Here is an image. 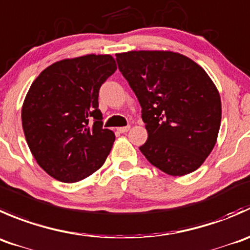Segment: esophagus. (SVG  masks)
<instances>
[{"mask_svg":"<svg viewBox=\"0 0 250 250\" xmlns=\"http://www.w3.org/2000/svg\"><path fill=\"white\" fill-rule=\"evenodd\" d=\"M130 130V126H124V127H119L118 128V132H120V133H125V132H127V131Z\"/></svg>","mask_w":250,"mask_h":250,"instance_id":"34e87169","label":"esophagus"}]
</instances>
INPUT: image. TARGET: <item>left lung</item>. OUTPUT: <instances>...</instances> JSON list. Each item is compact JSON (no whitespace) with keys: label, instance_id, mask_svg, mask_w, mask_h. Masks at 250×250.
<instances>
[{"label":"left lung","instance_id":"1","mask_svg":"<svg viewBox=\"0 0 250 250\" xmlns=\"http://www.w3.org/2000/svg\"><path fill=\"white\" fill-rule=\"evenodd\" d=\"M117 62L142 108L148 132L142 154L172 176L198 169L221 124V100L206 70L170 51L118 53Z\"/></svg>","mask_w":250,"mask_h":250}]
</instances>
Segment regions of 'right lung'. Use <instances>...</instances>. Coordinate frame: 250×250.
<instances>
[{
	"label": "right lung",
	"instance_id": "1",
	"mask_svg": "<svg viewBox=\"0 0 250 250\" xmlns=\"http://www.w3.org/2000/svg\"><path fill=\"white\" fill-rule=\"evenodd\" d=\"M115 70L109 54H87L56 62L31 83L21 124L34 158L49 176L71 184L105 162L115 135L103 128L98 93Z\"/></svg>",
	"mask_w": 250,
	"mask_h": 250
}]
</instances>
